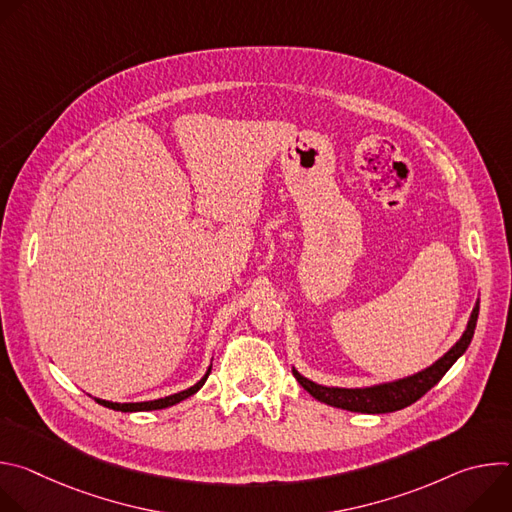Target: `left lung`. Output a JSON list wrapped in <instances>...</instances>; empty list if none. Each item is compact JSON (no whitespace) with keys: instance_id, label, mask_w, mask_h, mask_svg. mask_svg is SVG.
<instances>
[{"instance_id":"left-lung-1","label":"left lung","mask_w":512,"mask_h":512,"mask_svg":"<svg viewBox=\"0 0 512 512\" xmlns=\"http://www.w3.org/2000/svg\"><path fill=\"white\" fill-rule=\"evenodd\" d=\"M478 310H480V300H476L460 340H456V344L435 362H431L429 367H425L413 375H407V377H401L395 381H387V383L369 385V387H326V385H318V383L306 379L296 367H291V373H294L296 381L314 399H318L330 407H338V409L354 411V413H371V415L393 413V411L405 409L411 403H415L417 399H421L431 387L440 383V379L452 369V364L466 352V348L472 342L474 330H476Z\"/></svg>"}]
</instances>
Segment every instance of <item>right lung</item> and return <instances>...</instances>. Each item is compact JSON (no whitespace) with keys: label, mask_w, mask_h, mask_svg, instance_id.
I'll return each mask as SVG.
<instances>
[{"label":"right lung","mask_w":512,"mask_h":512,"mask_svg":"<svg viewBox=\"0 0 512 512\" xmlns=\"http://www.w3.org/2000/svg\"><path fill=\"white\" fill-rule=\"evenodd\" d=\"M212 371V364H208V369L204 373V377L194 383L192 387L180 391V393H174V395H168V397H162V399H154V401H139V403H113V401H105V399H99V397H93L99 405L107 407V409H113V411H121V413H137V411H156V409H166V407H172L184 399H188L190 395L198 393L202 389V385L206 383L208 375Z\"/></svg>","instance_id":"obj_1"}]
</instances>
